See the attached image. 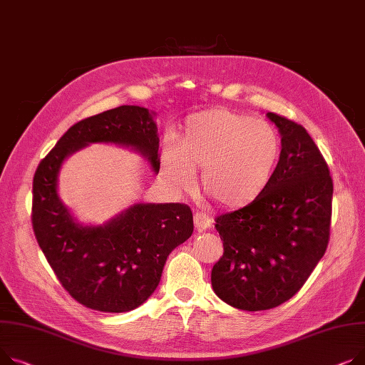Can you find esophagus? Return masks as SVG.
Returning <instances> with one entry per match:
<instances>
[{"label":"esophagus","instance_id":"obj_1","mask_svg":"<svg viewBox=\"0 0 365 365\" xmlns=\"http://www.w3.org/2000/svg\"><path fill=\"white\" fill-rule=\"evenodd\" d=\"M193 222H195V226H197L198 232H202V230H205L211 226L212 218L208 214L202 212V211H197L195 214H193Z\"/></svg>","mask_w":365,"mask_h":365}]
</instances>
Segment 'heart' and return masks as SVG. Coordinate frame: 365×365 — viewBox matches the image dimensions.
Instances as JSON below:
<instances>
[{
	"mask_svg": "<svg viewBox=\"0 0 365 365\" xmlns=\"http://www.w3.org/2000/svg\"><path fill=\"white\" fill-rule=\"evenodd\" d=\"M282 155L279 133L265 121L225 108L186 118L176 147L163 155L161 176L170 187L189 189L201 168L204 195L227 210L257 202L270 187Z\"/></svg>",
	"mask_w": 365,
	"mask_h": 365,
	"instance_id": "1",
	"label": "heart"
}]
</instances>
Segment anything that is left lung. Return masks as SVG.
Instances as JSON below:
<instances>
[{"mask_svg":"<svg viewBox=\"0 0 365 365\" xmlns=\"http://www.w3.org/2000/svg\"><path fill=\"white\" fill-rule=\"evenodd\" d=\"M282 135L276 176L252 205L217 215L223 255L211 272L215 295L244 311L289 301L324 255L331 223L329 165L297 121L267 113Z\"/></svg>","mask_w":365,"mask_h":365,"instance_id":"8db88e82","label":"left lung"}]
</instances>
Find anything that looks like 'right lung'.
Returning <instances> with one entry per match:
<instances>
[{"instance_id": "1", "label": "right lung", "mask_w": 365, "mask_h": 365, "mask_svg": "<svg viewBox=\"0 0 365 365\" xmlns=\"http://www.w3.org/2000/svg\"><path fill=\"white\" fill-rule=\"evenodd\" d=\"M91 142L133 147L158 173V136L147 108L121 106L73 125L34 176L32 227L38 244L68 295L86 308L126 312L157 289L168 254L192 235L185 204H136L104 227L73 222L57 195L63 160Z\"/></svg>"}]
</instances>
